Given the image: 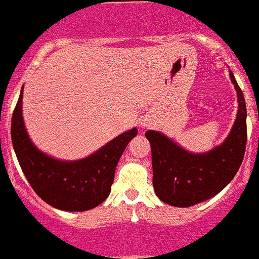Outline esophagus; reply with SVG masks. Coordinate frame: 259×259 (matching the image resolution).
<instances>
[{
	"label": "esophagus",
	"mask_w": 259,
	"mask_h": 259,
	"mask_svg": "<svg viewBox=\"0 0 259 259\" xmlns=\"http://www.w3.org/2000/svg\"><path fill=\"white\" fill-rule=\"evenodd\" d=\"M147 126V124H143V125H142V127H146Z\"/></svg>",
	"instance_id": "1"
}]
</instances>
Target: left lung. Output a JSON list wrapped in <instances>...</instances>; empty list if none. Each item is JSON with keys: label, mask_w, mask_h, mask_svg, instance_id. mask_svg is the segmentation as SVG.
Returning <instances> with one entry per match:
<instances>
[{"label": "left lung", "mask_w": 259, "mask_h": 259, "mask_svg": "<svg viewBox=\"0 0 259 259\" xmlns=\"http://www.w3.org/2000/svg\"><path fill=\"white\" fill-rule=\"evenodd\" d=\"M237 113L225 141L202 153L190 152L156 130L146 132L152 151L153 188L165 204L188 208L220 193L236 176L246 146V104L235 76Z\"/></svg>", "instance_id": "1"}]
</instances>
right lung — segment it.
I'll return each mask as SVG.
<instances>
[{
	"label": "right lung",
	"mask_w": 259,
	"mask_h": 259,
	"mask_svg": "<svg viewBox=\"0 0 259 259\" xmlns=\"http://www.w3.org/2000/svg\"><path fill=\"white\" fill-rule=\"evenodd\" d=\"M23 88L11 118V141L29 185L59 210L85 211L101 205L111 192L118 160L138 129L122 133L85 158L59 160L38 150L29 138L22 112Z\"/></svg>",
	"instance_id": "add662e5"
}]
</instances>
